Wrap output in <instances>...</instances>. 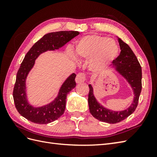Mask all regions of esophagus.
Listing matches in <instances>:
<instances>
[{
    "instance_id": "1",
    "label": "esophagus",
    "mask_w": 157,
    "mask_h": 157,
    "mask_svg": "<svg viewBox=\"0 0 157 157\" xmlns=\"http://www.w3.org/2000/svg\"><path fill=\"white\" fill-rule=\"evenodd\" d=\"M86 80V76L85 74L83 73H79L76 76L75 82L77 84H79V83H82L85 82Z\"/></svg>"
}]
</instances>
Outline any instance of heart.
Segmentation results:
<instances>
[{
  "label": "heart",
  "mask_w": 157,
  "mask_h": 157,
  "mask_svg": "<svg viewBox=\"0 0 157 157\" xmlns=\"http://www.w3.org/2000/svg\"><path fill=\"white\" fill-rule=\"evenodd\" d=\"M116 42L105 36L88 35L78 41L75 46V55L78 59H90L89 67L98 71L109 64L118 55Z\"/></svg>",
  "instance_id": "1"
}]
</instances>
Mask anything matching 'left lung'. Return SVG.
Returning a JSON list of instances; mask_svg holds the SVG:
<instances>
[{
    "mask_svg": "<svg viewBox=\"0 0 157 157\" xmlns=\"http://www.w3.org/2000/svg\"><path fill=\"white\" fill-rule=\"evenodd\" d=\"M118 42L121 52L116 59L113 60L111 68L121 75L132 88L134 98L131 105L123 111H113L106 108L97 101L92 85H88L90 112L96 119L108 123H119L132 114L137 107L142 90V68L138 59L126 43L119 38Z\"/></svg>",
    "mask_w": 157,
    "mask_h": 157,
    "instance_id": "obj_1",
    "label": "left lung"
}]
</instances>
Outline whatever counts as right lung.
<instances>
[{
	"instance_id": "add662e5",
	"label": "right lung",
	"mask_w": 157,
	"mask_h": 157,
	"mask_svg": "<svg viewBox=\"0 0 157 157\" xmlns=\"http://www.w3.org/2000/svg\"><path fill=\"white\" fill-rule=\"evenodd\" d=\"M77 31H61L45 34L33 45L25 56L16 76L13 96L15 107L21 116L38 124H47L58 119L64 113L67 95L76 86V75L72 73L63 83L56 97L47 105L34 106L28 102L26 93V79L34 67L35 61L42 53L55 51L79 35Z\"/></svg>"
}]
</instances>
